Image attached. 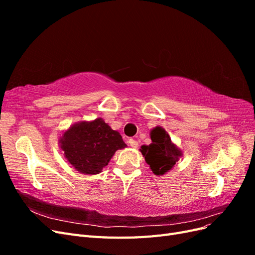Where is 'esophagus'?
<instances>
[{"label": "esophagus", "instance_id": "34e87169", "mask_svg": "<svg viewBox=\"0 0 255 255\" xmlns=\"http://www.w3.org/2000/svg\"><path fill=\"white\" fill-rule=\"evenodd\" d=\"M128 144L132 146L133 149H137L138 148V142L134 139H128Z\"/></svg>", "mask_w": 255, "mask_h": 255}]
</instances>
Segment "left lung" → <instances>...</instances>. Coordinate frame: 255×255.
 Segmentation results:
<instances>
[{"mask_svg":"<svg viewBox=\"0 0 255 255\" xmlns=\"http://www.w3.org/2000/svg\"><path fill=\"white\" fill-rule=\"evenodd\" d=\"M150 137L152 142L149 145H141L139 151L145 163L150 165L152 172L155 175H164L183 156V151L171 141L170 136L161 127L152 128Z\"/></svg>","mask_w":255,"mask_h":255,"instance_id":"left-lung-1","label":"left lung"}]
</instances>
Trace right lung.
Here are the masks:
<instances>
[{"mask_svg": "<svg viewBox=\"0 0 255 255\" xmlns=\"http://www.w3.org/2000/svg\"><path fill=\"white\" fill-rule=\"evenodd\" d=\"M58 143L68 163L88 175L102 172L116 151L127 146L120 133L102 118L74 123L59 137Z\"/></svg>", "mask_w": 255, "mask_h": 255, "instance_id": "add662e5", "label": "right lung"}]
</instances>
